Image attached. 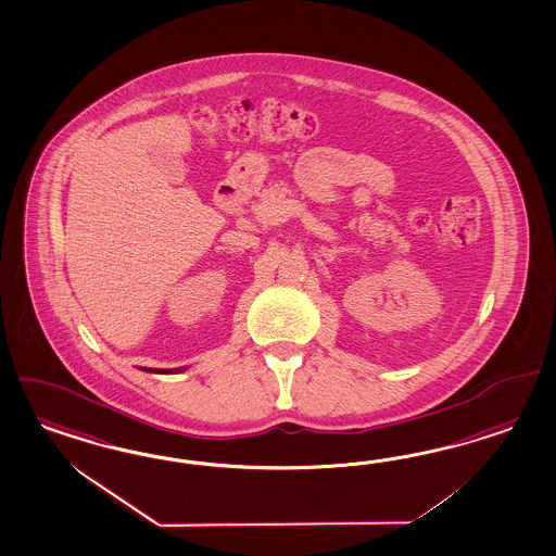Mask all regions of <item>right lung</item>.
Wrapping results in <instances>:
<instances>
[{"instance_id": "right-lung-1", "label": "right lung", "mask_w": 556, "mask_h": 556, "mask_svg": "<svg viewBox=\"0 0 556 556\" xmlns=\"http://www.w3.org/2000/svg\"><path fill=\"white\" fill-rule=\"evenodd\" d=\"M143 371H154V374H178V371H185V367L180 369H152V367H143Z\"/></svg>"}]
</instances>
